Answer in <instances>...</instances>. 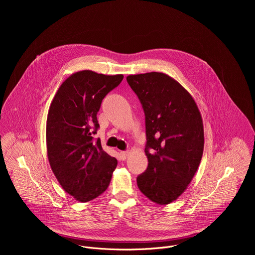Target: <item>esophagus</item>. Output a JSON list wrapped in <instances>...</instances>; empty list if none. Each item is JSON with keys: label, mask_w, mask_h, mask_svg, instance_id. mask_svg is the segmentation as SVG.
Listing matches in <instances>:
<instances>
[{"label": "esophagus", "mask_w": 255, "mask_h": 255, "mask_svg": "<svg viewBox=\"0 0 255 255\" xmlns=\"http://www.w3.org/2000/svg\"><path fill=\"white\" fill-rule=\"evenodd\" d=\"M120 155H121V158H122L123 160H125V159H127L128 156L130 155V151H121Z\"/></svg>", "instance_id": "esophagus-1"}]
</instances>
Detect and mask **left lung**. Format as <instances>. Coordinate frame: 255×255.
Masks as SVG:
<instances>
[{
    "label": "left lung",
    "instance_id": "left-lung-1",
    "mask_svg": "<svg viewBox=\"0 0 255 255\" xmlns=\"http://www.w3.org/2000/svg\"><path fill=\"white\" fill-rule=\"evenodd\" d=\"M127 82L145 114L148 166L137 176L141 193L158 205L183 194L200 165L204 126L192 95L163 72L130 75Z\"/></svg>",
    "mask_w": 255,
    "mask_h": 255
}]
</instances>
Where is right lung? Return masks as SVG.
I'll list each match as a JSON object with an SVG mask.
<instances>
[{
    "label": "right lung",
    "instance_id": "obj_1",
    "mask_svg": "<svg viewBox=\"0 0 255 255\" xmlns=\"http://www.w3.org/2000/svg\"><path fill=\"white\" fill-rule=\"evenodd\" d=\"M123 75L106 76L81 70L58 88L46 121V147L50 167L62 189L86 203L110 185L117 159L103 150L100 138L93 140L97 114L106 95L118 87Z\"/></svg>",
    "mask_w": 255,
    "mask_h": 255
}]
</instances>
